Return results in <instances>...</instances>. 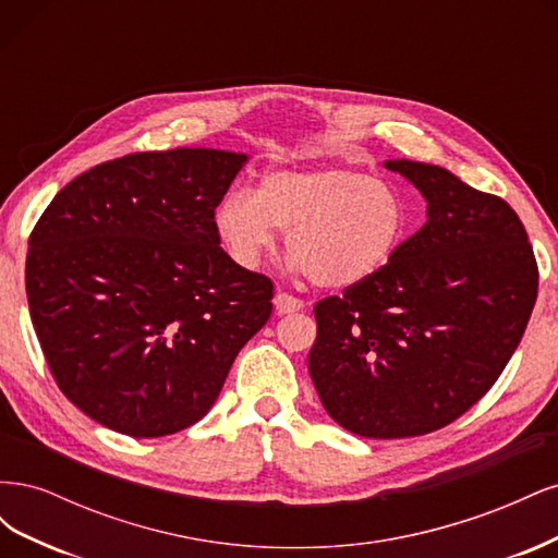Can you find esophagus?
Listing matches in <instances>:
<instances>
[{
  "mask_svg": "<svg viewBox=\"0 0 558 558\" xmlns=\"http://www.w3.org/2000/svg\"><path fill=\"white\" fill-rule=\"evenodd\" d=\"M275 310H277V314H295V312L305 310V302H302L300 298L289 295V293H277Z\"/></svg>",
  "mask_w": 558,
  "mask_h": 558,
  "instance_id": "1",
  "label": "esophagus"
}]
</instances>
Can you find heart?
Wrapping results in <instances>:
<instances>
[{"label": "heart", "instance_id": "1", "mask_svg": "<svg viewBox=\"0 0 558 558\" xmlns=\"http://www.w3.org/2000/svg\"><path fill=\"white\" fill-rule=\"evenodd\" d=\"M230 258L256 267L286 232V248L324 289H353L391 263L410 232V207L391 181L347 167L267 172L256 193L232 191L214 211Z\"/></svg>", "mask_w": 558, "mask_h": 558}]
</instances>
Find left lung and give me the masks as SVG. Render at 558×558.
Segmentation results:
<instances>
[{"label":"left lung","mask_w":558,"mask_h":558,"mask_svg":"<svg viewBox=\"0 0 558 558\" xmlns=\"http://www.w3.org/2000/svg\"><path fill=\"white\" fill-rule=\"evenodd\" d=\"M428 221L377 277L314 307L310 375L342 428L426 435L468 412L512 359L537 298V263L508 202L445 167L386 160Z\"/></svg>","instance_id":"8db88e82"}]
</instances>
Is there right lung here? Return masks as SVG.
<instances>
[{
  "label": "right lung",
  "instance_id": "add662e5",
  "mask_svg": "<svg viewBox=\"0 0 558 558\" xmlns=\"http://www.w3.org/2000/svg\"><path fill=\"white\" fill-rule=\"evenodd\" d=\"M246 160L116 158L66 183L32 230V324L60 391L97 424L130 437L193 426L267 324L272 281L234 263L214 226Z\"/></svg>",
  "mask_w": 558,
  "mask_h": 558
}]
</instances>
